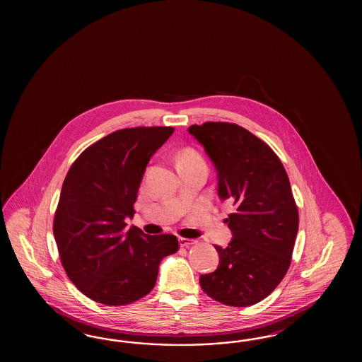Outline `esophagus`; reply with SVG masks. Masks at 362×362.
Returning <instances> with one entry per match:
<instances>
[{
	"instance_id": "1",
	"label": "esophagus",
	"mask_w": 362,
	"mask_h": 362,
	"mask_svg": "<svg viewBox=\"0 0 362 362\" xmlns=\"http://www.w3.org/2000/svg\"><path fill=\"white\" fill-rule=\"evenodd\" d=\"M197 240H192V239H186V238H179V245L180 247H189L192 244H195Z\"/></svg>"
}]
</instances>
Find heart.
Masks as SVG:
<instances>
[{"label":"heart","mask_w":362,"mask_h":362,"mask_svg":"<svg viewBox=\"0 0 362 362\" xmlns=\"http://www.w3.org/2000/svg\"><path fill=\"white\" fill-rule=\"evenodd\" d=\"M194 162H202V158L197 151H194L191 148H185L177 155V165L194 163Z\"/></svg>","instance_id":"1"}]
</instances>
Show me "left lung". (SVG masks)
<instances>
[{
  "mask_svg": "<svg viewBox=\"0 0 362 362\" xmlns=\"http://www.w3.org/2000/svg\"><path fill=\"white\" fill-rule=\"evenodd\" d=\"M188 132L215 167L220 200L235 211L224 220L232 239L216 271L200 276L202 289L230 307L264 300L283 280L295 247L298 211L284 165L272 148L235 123L207 122Z\"/></svg>",
  "mask_w": 362,
  "mask_h": 362,
  "instance_id": "obj_1",
  "label": "left lung"
}]
</instances>
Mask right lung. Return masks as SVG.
I'll use <instances>...</instances> for the list:
<instances>
[{"instance_id":"right-lung-1","label":"right lung","mask_w":362,"mask_h":362,"mask_svg":"<svg viewBox=\"0 0 362 362\" xmlns=\"http://www.w3.org/2000/svg\"><path fill=\"white\" fill-rule=\"evenodd\" d=\"M173 127H135L109 134L77 158L55 211V243L66 274L88 298L126 305L151 292L159 264L177 251L174 235H147L124 220L146 165Z\"/></svg>"}]
</instances>
